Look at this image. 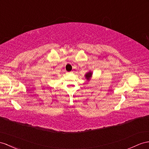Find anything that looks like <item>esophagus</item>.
<instances>
[{"mask_svg":"<svg viewBox=\"0 0 149 149\" xmlns=\"http://www.w3.org/2000/svg\"><path fill=\"white\" fill-rule=\"evenodd\" d=\"M70 72H67V74H70Z\"/></svg>","mask_w":149,"mask_h":149,"instance_id":"esophagus-1","label":"esophagus"}]
</instances>
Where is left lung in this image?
Here are the masks:
<instances>
[{
	"instance_id": "1",
	"label": "left lung",
	"mask_w": 149,
	"mask_h": 149,
	"mask_svg": "<svg viewBox=\"0 0 149 149\" xmlns=\"http://www.w3.org/2000/svg\"><path fill=\"white\" fill-rule=\"evenodd\" d=\"M92 75H93V73H92V72H91V71H89V72H87V73L85 75V77H86V79H87V80H90V79L91 78V77H92Z\"/></svg>"
}]
</instances>
